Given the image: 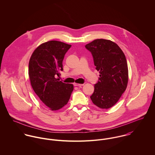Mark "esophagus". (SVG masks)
<instances>
[{"label": "esophagus", "instance_id": "1", "mask_svg": "<svg viewBox=\"0 0 155 155\" xmlns=\"http://www.w3.org/2000/svg\"><path fill=\"white\" fill-rule=\"evenodd\" d=\"M73 85L75 87H81L84 86V84H76V83H74Z\"/></svg>", "mask_w": 155, "mask_h": 155}]
</instances>
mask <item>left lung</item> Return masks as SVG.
<instances>
[{
    "mask_svg": "<svg viewBox=\"0 0 155 155\" xmlns=\"http://www.w3.org/2000/svg\"><path fill=\"white\" fill-rule=\"evenodd\" d=\"M91 53L100 78L90 97L92 103L101 109H109L119 100L127 88L128 65L124 53L113 42L96 39L85 45Z\"/></svg>",
    "mask_w": 155,
    "mask_h": 155,
    "instance_id": "obj_1",
    "label": "left lung"
}]
</instances>
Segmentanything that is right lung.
<instances>
[{
  "label": "right lung",
  "instance_id": "right-lung-1",
  "mask_svg": "<svg viewBox=\"0 0 155 155\" xmlns=\"http://www.w3.org/2000/svg\"><path fill=\"white\" fill-rule=\"evenodd\" d=\"M71 45L51 41L39 46L29 61L28 75L35 92L51 110L66 105L73 85L60 81L56 77L63 70V61Z\"/></svg>",
  "mask_w": 155,
  "mask_h": 155
}]
</instances>
